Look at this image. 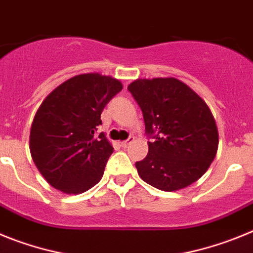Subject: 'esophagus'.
<instances>
[{
  "mask_svg": "<svg viewBox=\"0 0 253 253\" xmlns=\"http://www.w3.org/2000/svg\"><path fill=\"white\" fill-rule=\"evenodd\" d=\"M133 140H134V137H129L126 140H123V142L120 143V146H122L123 148H128L131 143H133Z\"/></svg>",
  "mask_w": 253,
  "mask_h": 253,
  "instance_id": "1",
  "label": "esophagus"
}]
</instances>
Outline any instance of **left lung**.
<instances>
[{
  "mask_svg": "<svg viewBox=\"0 0 253 253\" xmlns=\"http://www.w3.org/2000/svg\"><path fill=\"white\" fill-rule=\"evenodd\" d=\"M128 90L151 139L146 158L135 162L140 178L163 191L199 180L218 149L215 120L204 100L176 78L137 80Z\"/></svg>",
  "mask_w": 253,
  "mask_h": 253,
  "instance_id": "left-lung-1",
  "label": "left lung"
}]
</instances>
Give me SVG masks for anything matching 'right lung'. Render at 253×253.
Returning <instances> with one entry per match:
<instances>
[{"label":"right lung","instance_id":"right-lung-1","mask_svg":"<svg viewBox=\"0 0 253 253\" xmlns=\"http://www.w3.org/2000/svg\"><path fill=\"white\" fill-rule=\"evenodd\" d=\"M123 90L122 82L99 73L75 76L48 95L35 114L30 153L43 177L66 194H82L104 175L114 152L100 133L101 113Z\"/></svg>","mask_w":253,"mask_h":253}]
</instances>
